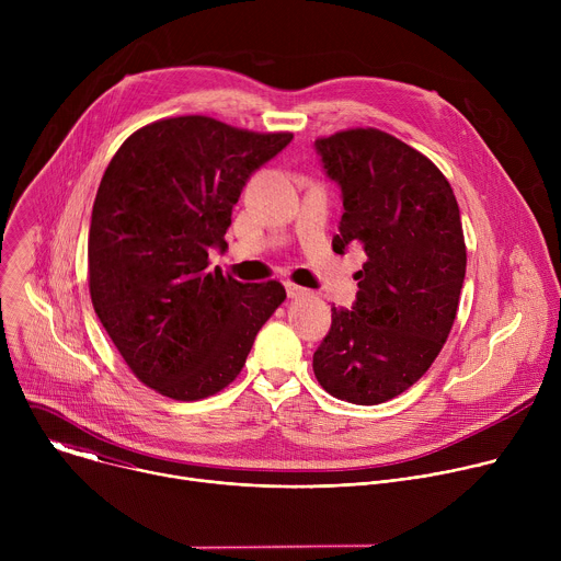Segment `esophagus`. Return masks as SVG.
<instances>
[{
	"instance_id": "1",
	"label": "esophagus",
	"mask_w": 561,
	"mask_h": 561,
	"mask_svg": "<svg viewBox=\"0 0 561 561\" xmlns=\"http://www.w3.org/2000/svg\"><path fill=\"white\" fill-rule=\"evenodd\" d=\"M284 286H286L288 297H301V295H306V293H308L306 288H301V286H297V284H293V282H286Z\"/></svg>"
}]
</instances>
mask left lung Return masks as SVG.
Instances as JSON below:
<instances>
[{
	"mask_svg": "<svg viewBox=\"0 0 561 561\" xmlns=\"http://www.w3.org/2000/svg\"><path fill=\"white\" fill-rule=\"evenodd\" d=\"M314 148L344 199L333 251L355 244L368 260L353 310L331 308L312 370L333 397L375 407L411 388L448 340L466 275L459 206L431 159L383 130H340Z\"/></svg>",
	"mask_w": 561,
	"mask_h": 561,
	"instance_id": "obj_1",
	"label": "left lung"
}]
</instances>
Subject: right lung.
<instances>
[{
    "label": "right lung",
    "instance_id": "right-lung-1",
    "mask_svg": "<svg viewBox=\"0 0 561 561\" xmlns=\"http://www.w3.org/2000/svg\"><path fill=\"white\" fill-rule=\"evenodd\" d=\"M293 139L204 115L152 122L113 154L89 232V288L102 327L135 377L178 402L226 388L286 299L279 282L242 284L224 251L251 175Z\"/></svg>",
    "mask_w": 561,
    "mask_h": 561
}]
</instances>
